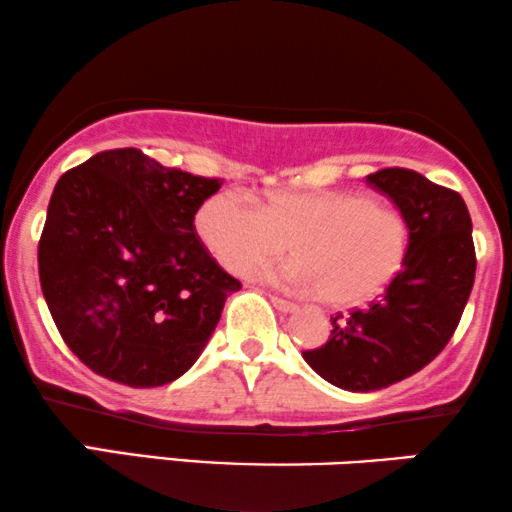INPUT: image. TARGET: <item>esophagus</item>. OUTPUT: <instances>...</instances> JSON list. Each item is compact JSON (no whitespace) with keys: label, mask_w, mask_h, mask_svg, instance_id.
Here are the masks:
<instances>
[{"label":"esophagus","mask_w":512,"mask_h":512,"mask_svg":"<svg viewBox=\"0 0 512 512\" xmlns=\"http://www.w3.org/2000/svg\"><path fill=\"white\" fill-rule=\"evenodd\" d=\"M270 303L275 305L280 313H294V310L298 308L296 303H291V301H287V298H280V296H270Z\"/></svg>","instance_id":"1"}]
</instances>
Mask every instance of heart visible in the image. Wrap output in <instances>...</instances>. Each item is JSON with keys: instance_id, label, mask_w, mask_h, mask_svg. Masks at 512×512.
Wrapping results in <instances>:
<instances>
[{"instance_id": "1", "label": "heart", "mask_w": 512, "mask_h": 512, "mask_svg": "<svg viewBox=\"0 0 512 512\" xmlns=\"http://www.w3.org/2000/svg\"><path fill=\"white\" fill-rule=\"evenodd\" d=\"M197 232L232 275L296 251L265 280L331 305H360L400 275L409 254V223L400 209L343 188L275 190L261 202L237 190L211 195L197 211Z\"/></svg>"}]
</instances>
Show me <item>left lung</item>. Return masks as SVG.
Segmentation results:
<instances>
[{
  "instance_id": "left-lung-1",
  "label": "left lung",
  "mask_w": 512,
  "mask_h": 512,
  "mask_svg": "<svg viewBox=\"0 0 512 512\" xmlns=\"http://www.w3.org/2000/svg\"><path fill=\"white\" fill-rule=\"evenodd\" d=\"M367 183L409 223L400 275L367 308L331 317L329 341L303 360L331 386L371 393L421 371L454 336L475 282L473 221L459 192L418 171L381 169Z\"/></svg>"
}]
</instances>
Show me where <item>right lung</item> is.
I'll return each instance as SVG.
<instances>
[{
	"instance_id": "right-lung-1",
	"label": "right lung",
	"mask_w": 512,
	"mask_h": 512,
	"mask_svg": "<svg viewBox=\"0 0 512 512\" xmlns=\"http://www.w3.org/2000/svg\"><path fill=\"white\" fill-rule=\"evenodd\" d=\"M221 185L136 148L98 152L58 178L39 282L63 341L98 376L157 388L202 355L225 298L242 289L195 230Z\"/></svg>"
}]
</instances>
